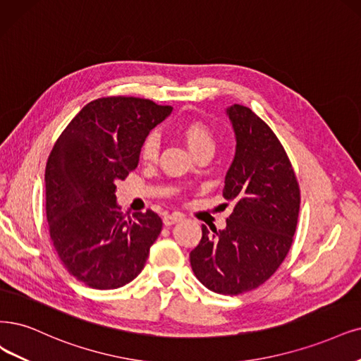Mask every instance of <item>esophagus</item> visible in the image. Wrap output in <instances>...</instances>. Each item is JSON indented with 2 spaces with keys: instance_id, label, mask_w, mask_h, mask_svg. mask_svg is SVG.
I'll return each mask as SVG.
<instances>
[{
  "instance_id": "esophagus-1",
  "label": "esophagus",
  "mask_w": 361,
  "mask_h": 361,
  "mask_svg": "<svg viewBox=\"0 0 361 361\" xmlns=\"http://www.w3.org/2000/svg\"><path fill=\"white\" fill-rule=\"evenodd\" d=\"M180 220H181V217H180V216H176V214H168V216H165V217H164V224H165V226H172V224L178 223Z\"/></svg>"
}]
</instances>
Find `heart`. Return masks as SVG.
I'll return each instance as SVG.
<instances>
[{
	"label": "heart",
	"instance_id": "heart-1",
	"mask_svg": "<svg viewBox=\"0 0 361 361\" xmlns=\"http://www.w3.org/2000/svg\"><path fill=\"white\" fill-rule=\"evenodd\" d=\"M181 137L184 142L188 144L189 150L195 154H199L202 152H214L216 149V138L212 135V132L199 122H190L181 126L180 129ZM159 152V138L156 133H150L147 135L145 140L141 144V157L145 162H152L157 157Z\"/></svg>",
	"mask_w": 361,
	"mask_h": 361
}]
</instances>
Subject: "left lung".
I'll use <instances>...</instances> for the list:
<instances>
[{"mask_svg":"<svg viewBox=\"0 0 361 361\" xmlns=\"http://www.w3.org/2000/svg\"><path fill=\"white\" fill-rule=\"evenodd\" d=\"M226 114L236 150L223 196L235 207L226 229L211 233L202 224L190 264L208 290L236 296L268 281L284 262L296 232L300 190L274 130L248 106L233 104Z\"/></svg>","mask_w":361,"mask_h":361,"instance_id":"left-lung-1","label":"left lung"}]
</instances>
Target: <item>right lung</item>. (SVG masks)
I'll use <instances>...</instances> for the list:
<instances>
[{
    "label": "right lung",
    "instance_id": "obj_1",
    "mask_svg": "<svg viewBox=\"0 0 361 361\" xmlns=\"http://www.w3.org/2000/svg\"><path fill=\"white\" fill-rule=\"evenodd\" d=\"M171 105L133 97L99 98L63 129L46 165V214L63 266L90 288L123 287L144 269L162 231L153 212L125 220L116 181L138 166L141 144Z\"/></svg>",
    "mask_w": 361,
    "mask_h": 361
}]
</instances>
